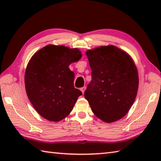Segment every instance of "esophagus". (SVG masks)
<instances>
[{
	"label": "esophagus",
	"mask_w": 161,
	"mask_h": 161,
	"mask_svg": "<svg viewBox=\"0 0 161 161\" xmlns=\"http://www.w3.org/2000/svg\"><path fill=\"white\" fill-rule=\"evenodd\" d=\"M86 86H84V87H82V88H80L81 91L82 92V94H84V91H86Z\"/></svg>",
	"instance_id": "34e87169"
}]
</instances>
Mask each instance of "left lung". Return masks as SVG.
<instances>
[{"label":"left lung","mask_w":161,"mask_h":161,"mask_svg":"<svg viewBox=\"0 0 161 161\" xmlns=\"http://www.w3.org/2000/svg\"><path fill=\"white\" fill-rule=\"evenodd\" d=\"M92 80L84 92L93 114L111 123L127 114L138 93V70L131 57L115 46L86 51Z\"/></svg>","instance_id":"8db88e82"}]
</instances>
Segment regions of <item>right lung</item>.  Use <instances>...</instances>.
<instances>
[{
	"mask_svg": "<svg viewBox=\"0 0 161 161\" xmlns=\"http://www.w3.org/2000/svg\"><path fill=\"white\" fill-rule=\"evenodd\" d=\"M81 56L77 48L50 44L30 59L25 73L26 93L43 118L59 122L73 110L82 93L74 87L75 74L68 66Z\"/></svg>",
	"mask_w": 161,
	"mask_h": 161,
	"instance_id": "obj_1",
	"label": "right lung"
}]
</instances>
